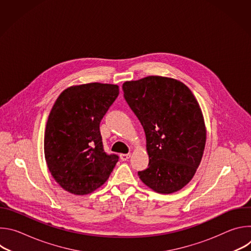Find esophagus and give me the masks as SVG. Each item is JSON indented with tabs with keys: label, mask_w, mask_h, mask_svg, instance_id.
Listing matches in <instances>:
<instances>
[{
	"label": "esophagus",
	"mask_w": 251,
	"mask_h": 251,
	"mask_svg": "<svg viewBox=\"0 0 251 251\" xmlns=\"http://www.w3.org/2000/svg\"><path fill=\"white\" fill-rule=\"evenodd\" d=\"M131 157V154H121L120 158L122 161H127Z\"/></svg>",
	"instance_id": "1"
}]
</instances>
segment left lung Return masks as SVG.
I'll return each instance as SVG.
<instances>
[{"instance_id": "left-lung-1", "label": "left lung", "mask_w": 251, "mask_h": 251, "mask_svg": "<svg viewBox=\"0 0 251 251\" xmlns=\"http://www.w3.org/2000/svg\"><path fill=\"white\" fill-rule=\"evenodd\" d=\"M124 98L146 135L149 165L141 181L160 194L183 189L202 158L205 127L200 105L181 81L147 76L123 83Z\"/></svg>"}]
</instances>
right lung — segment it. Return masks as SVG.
I'll list each match as a JSON object with an SVG mask.
<instances>
[{
    "label": "right lung",
    "instance_id": "add662e5",
    "mask_svg": "<svg viewBox=\"0 0 251 251\" xmlns=\"http://www.w3.org/2000/svg\"><path fill=\"white\" fill-rule=\"evenodd\" d=\"M118 95V85L93 82L65 89L52 106L45 132V156L54 180L65 191L92 193L118 162V155L104 151L99 129Z\"/></svg>",
    "mask_w": 251,
    "mask_h": 251
}]
</instances>
